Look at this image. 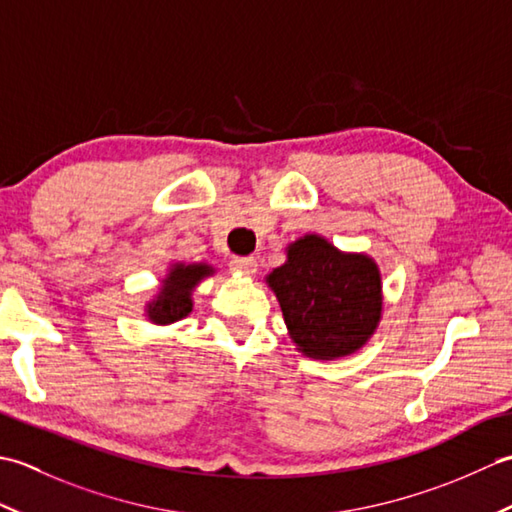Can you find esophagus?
<instances>
[{"instance_id": "obj_1", "label": "esophagus", "mask_w": 512, "mask_h": 512, "mask_svg": "<svg viewBox=\"0 0 512 512\" xmlns=\"http://www.w3.org/2000/svg\"><path fill=\"white\" fill-rule=\"evenodd\" d=\"M231 270L239 275H255L257 273V259L255 257H233L231 259Z\"/></svg>"}]
</instances>
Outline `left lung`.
<instances>
[{
    "label": "left lung",
    "mask_w": 512,
    "mask_h": 512,
    "mask_svg": "<svg viewBox=\"0 0 512 512\" xmlns=\"http://www.w3.org/2000/svg\"><path fill=\"white\" fill-rule=\"evenodd\" d=\"M290 339L310 358L332 361L367 343L383 310L378 266L306 235L288 246V262L266 277Z\"/></svg>",
    "instance_id": "left-lung-1"
}]
</instances>
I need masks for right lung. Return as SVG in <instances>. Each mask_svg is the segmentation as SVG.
Here are the masks:
<instances>
[{
  "mask_svg": "<svg viewBox=\"0 0 512 512\" xmlns=\"http://www.w3.org/2000/svg\"><path fill=\"white\" fill-rule=\"evenodd\" d=\"M206 275H213V268L206 264H173L167 279L162 281L160 295L147 306V317L160 325L187 317L193 308L191 290Z\"/></svg>",
  "mask_w": 512,
  "mask_h": 512,
  "instance_id": "1",
  "label": "right lung"
}]
</instances>
